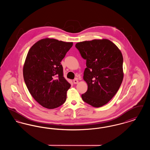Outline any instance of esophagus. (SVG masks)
Wrapping results in <instances>:
<instances>
[{
	"instance_id": "esophagus-1",
	"label": "esophagus",
	"mask_w": 150,
	"mask_h": 150,
	"mask_svg": "<svg viewBox=\"0 0 150 150\" xmlns=\"http://www.w3.org/2000/svg\"><path fill=\"white\" fill-rule=\"evenodd\" d=\"M73 82H74V83L75 84H78L79 83L78 80L77 79H74V80H73Z\"/></svg>"
}]
</instances>
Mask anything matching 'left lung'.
<instances>
[{
	"label": "left lung",
	"mask_w": 150,
	"mask_h": 150,
	"mask_svg": "<svg viewBox=\"0 0 150 150\" xmlns=\"http://www.w3.org/2000/svg\"><path fill=\"white\" fill-rule=\"evenodd\" d=\"M75 47L86 59L83 79L88 90L81 98L93 107H101L113 98L122 81L121 51L114 43L105 39L79 42Z\"/></svg>",
	"instance_id": "obj_1"
}]
</instances>
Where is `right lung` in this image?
<instances>
[{"mask_svg":"<svg viewBox=\"0 0 150 150\" xmlns=\"http://www.w3.org/2000/svg\"><path fill=\"white\" fill-rule=\"evenodd\" d=\"M72 45L45 38L28 52L23 68L24 81L33 97L44 107L55 108L66 100L71 84L64 77L61 62Z\"/></svg>","mask_w":150,"mask_h":150,"instance_id":"1","label":"right lung"}]
</instances>
